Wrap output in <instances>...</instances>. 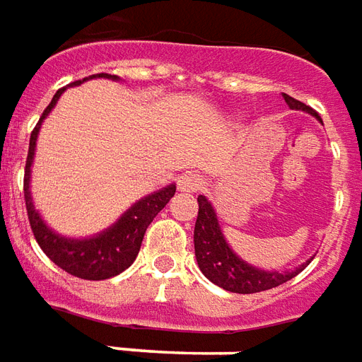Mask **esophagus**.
Returning a JSON list of instances; mask_svg holds the SVG:
<instances>
[{
	"label": "esophagus",
	"mask_w": 362,
	"mask_h": 362,
	"mask_svg": "<svg viewBox=\"0 0 362 362\" xmlns=\"http://www.w3.org/2000/svg\"><path fill=\"white\" fill-rule=\"evenodd\" d=\"M177 187L181 193H197L204 187V177L199 173H183L177 181Z\"/></svg>",
	"instance_id": "esophagus-1"
}]
</instances>
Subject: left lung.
<instances>
[{
    "label": "left lung",
    "mask_w": 362,
    "mask_h": 362,
    "mask_svg": "<svg viewBox=\"0 0 362 362\" xmlns=\"http://www.w3.org/2000/svg\"><path fill=\"white\" fill-rule=\"evenodd\" d=\"M283 99L291 109L306 111L314 115L316 119H320L312 107L304 105L291 95L283 93ZM197 202H199V216L194 222V255H197V263H199L202 275L214 284H218L220 288L238 292V294L269 291V288H275L279 284L291 281L292 276L298 275L300 271L310 263V261H306L296 271H283V273L253 267L230 250V245L222 235L220 224H218L216 212L212 209L209 199L201 194Z\"/></svg>",
    "instance_id": "obj_1"
}]
</instances>
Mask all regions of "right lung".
I'll return each mask as SVG.
<instances>
[{
    "label": "right lung",
    "instance_id": "right-lung-1",
    "mask_svg": "<svg viewBox=\"0 0 362 362\" xmlns=\"http://www.w3.org/2000/svg\"><path fill=\"white\" fill-rule=\"evenodd\" d=\"M93 78L119 79L117 76H109V74H95V76H89V78L74 81L71 86H79V83ZM64 89L66 87L56 91L50 105L46 107L42 117L37 122L35 130L30 132L29 153H27V165H25V183H23L25 206H27V214H29L30 230H33V234L37 238L40 250L50 257V261H54L66 273L79 276V279L103 281V279H111V276L119 275V273H122L124 269H128L134 263L136 255L140 251V245H142V240H144L146 228L152 224V220L158 216V212L175 194V185L163 187L160 191H156V193L148 194L144 199L134 202L111 228H107L105 232L93 235V238L70 240V238H64V235L52 232L45 224V220L38 216L35 206H33L29 183L30 165H33V156H35V148H37L38 130H40L42 120L48 117V112L54 109V105L58 103Z\"/></svg>",
    "mask_w": 362,
    "mask_h": 362
}]
</instances>
